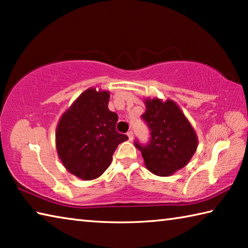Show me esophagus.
Masks as SVG:
<instances>
[{
	"label": "esophagus",
	"instance_id": "1",
	"mask_svg": "<svg viewBox=\"0 0 248 248\" xmlns=\"http://www.w3.org/2000/svg\"><path fill=\"white\" fill-rule=\"evenodd\" d=\"M127 136L129 137V140H130V141L133 140V132H132V131H128V132H127Z\"/></svg>",
	"mask_w": 248,
	"mask_h": 248
}]
</instances>
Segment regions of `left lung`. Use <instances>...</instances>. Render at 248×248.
Wrapping results in <instances>:
<instances>
[{
	"label": "left lung",
	"instance_id": "obj_1",
	"mask_svg": "<svg viewBox=\"0 0 248 248\" xmlns=\"http://www.w3.org/2000/svg\"><path fill=\"white\" fill-rule=\"evenodd\" d=\"M142 115L150 129L151 139L145 145L134 141L151 173L170 176L188 164L198 146L194 128L173 100L145 99Z\"/></svg>",
	"mask_w": 248,
	"mask_h": 248
}]
</instances>
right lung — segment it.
Listing matches in <instances>:
<instances>
[{
    "label": "right lung",
    "mask_w": 248,
    "mask_h": 248,
    "mask_svg": "<svg viewBox=\"0 0 248 248\" xmlns=\"http://www.w3.org/2000/svg\"><path fill=\"white\" fill-rule=\"evenodd\" d=\"M109 92L89 89L62 115L56 131L58 155L71 174L84 180L99 177L125 134L117 132L118 115L108 109Z\"/></svg>",
    "instance_id": "right-lung-1"
}]
</instances>
